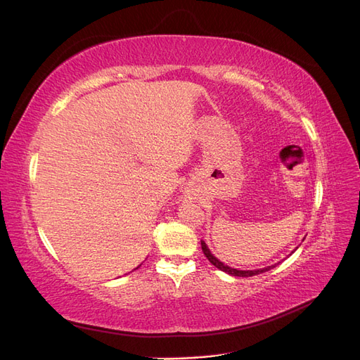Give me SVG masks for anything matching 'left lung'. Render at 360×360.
Listing matches in <instances>:
<instances>
[{"mask_svg": "<svg viewBox=\"0 0 360 360\" xmlns=\"http://www.w3.org/2000/svg\"><path fill=\"white\" fill-rule=\"evenodd\" d=\"M201 248H202V252H204V255L207 257V259H209L214 267H217L219 270L225 271V274L233 275V276H242V278H243V276H245V278H248V276H255V275H259V274H264V271L270 270L271 267H275V266H269V267L258 269V270H237V269H231V267L225 266V264L222 263V261H219L216 257H213L212 252L209 250V248H207V245H205L202 240H201Z\"/></svg>", "mask_w": 360, "mask_h": 360, "instance_id": "obj_1", "label": "left lung"}]
</instances>
